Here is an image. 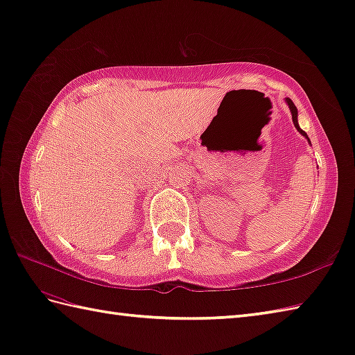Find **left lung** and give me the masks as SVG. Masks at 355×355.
Returning a JSON list of instances; mask_svg holds the SVG:
<instances>
[{
	"mask_svg": "<svg viewBox=\"0 0 355 355\" xmlns=\"http://www.w3.org/2000/svg\"><path fill=\"white\" fill-rule=\"evenodd\" d=\"M286 101V104H288V107H289V110H291V114H293V122H294V127L295 128H297V132L300 133V135H303V136H305L306 137V139H308V142L311 144V141H309V137H308V135L305 133V132H303V130L300 128V125H299V121H297V107H295L294 105V103H293V101L291 99H289V98H286L285 99Z\"/></svg>",
	"mask_w": 355,
	"mask_h": 355,
	"instance_id": "left-lung-1",
	"label": "left lung"
}]
</instances>
